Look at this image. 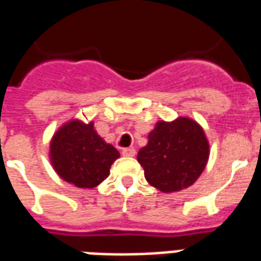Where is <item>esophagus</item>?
Instances as JSON below:
<instances>
[{
  "label": "esophagus",
  "mask_w": 261,
  "mask_h": 261,
  "mask_svg": "<svg viewBox=\"0 0 261 261\" xmlns=\"http://www.w3.org/2000/svg\"><path fill=\"white\" fill-rule=\"evenodd\" d=\"M122 154L126 157H134L135 156V149L134 148H126L122 150Z\"/></svg>",
  "instance_id": "1"
}]
</instances>
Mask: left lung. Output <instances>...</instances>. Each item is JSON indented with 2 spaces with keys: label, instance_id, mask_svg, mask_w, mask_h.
<instances>
[{
  "label": "left lung",
  "instance_id": "left-lung-1",
  "mask_svg": "<svg viewBox=\"0 0 261 261\" xmlns=\"http://www.w3.org/2000/svg\"><path fill=\"white\" fill-rule=\"evenodd\" d=\"M138 163L145 179L162 193L180 192L192 186L205 170L210 159L206 134L192 117L156 123L148 144L139 149Z\"/></svg>",
  "mask_w": 261,
  "mask_h": 261
}]
</instances>
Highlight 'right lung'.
I'll return each instance as SVG.
<instances>
[{
  "label": "right lung",
  "mask_w": 261,
  "mask_h": 261,
  "mask_svg": "<svg viewBox=\"0 0 261 261\" xmlns=\"http://www.w3.org/2000/svg\"><path fill=\"white\" fill-rule=\"evenodd\" d=\"M120 153L107 144L94 122L71 119L50 139L49 159L60 178L81 189H94L109 176L111 166Z\"/></svg>",
  "instance_id": "right-lung-1"
}]
</instances>
